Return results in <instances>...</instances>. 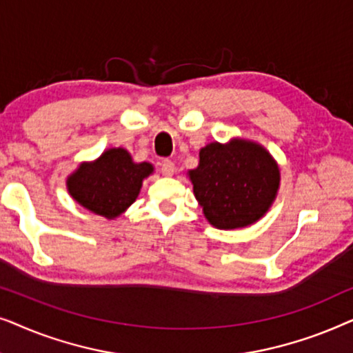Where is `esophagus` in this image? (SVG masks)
<instances>
[{"label":"esophagus","mask_w":353,"mask_h":353,"mask_svg":"<svg viewBox=\"0 0 353 353\" xmlns=\"http://www.w3.org/2000/svg\"><path fill=\"white\" fill-rule=\"evenodd\" d=\"M161 172H162V175L172 176L173 173H175V163H173L172 161H168V159H165V161L161 162Z\"/></svg>","instance_id":"34e87169"}]
</instances>
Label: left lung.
Returning a JSON list of instances; mask_svg holds the SVG:
<instances>
[{"mask_svg":"<svg viewBox=\"0 0 353 353\" xmlns=\"http://www.w3.org/2000/svg\"><path fill=\"white\" fill-rule=\"evenodd\" d=\"M190 178L210 225L233 230L265 215L276 196L279 168L262 146L233 139L202 148L199 167L190 172Z\"/></svg>","mask_w":353,"mask_h":353,"instance_id":"left-lung-1","label":"left lung"}]
</instances>
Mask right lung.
Returning <instances> with one entry per match:
<instances>
[{
	"mask_svg": "<svg viewBox=\"0 0 353 353\" xmlns=\"http://www.w3.org/2000/svg\"><path fill=\"white\" fill-rule=\"evenodd\" d=\"M148 162L134 163L125 149H109L93 163H81L67 180L74 199L94 214L114 219L137 201L143 180L152 173Z\"/></svg>",
	"mask_w": 353,
	"mask_h": 353,
	"instance_id": "right-lung-1",
	"label": "right lung"
}]
</instances>
